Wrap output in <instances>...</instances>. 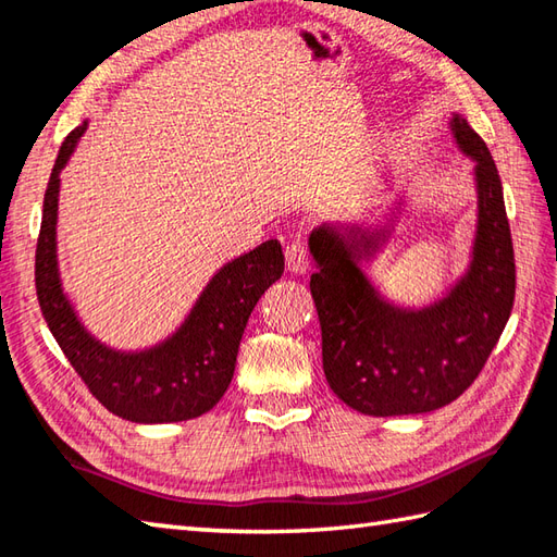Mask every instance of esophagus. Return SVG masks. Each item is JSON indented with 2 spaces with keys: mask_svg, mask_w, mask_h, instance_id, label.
I'll use <instances>...</instances> for the list:
<instances>
[{
  "mask_svg": "<svg viewBox=\"0 0 557 557\" xmlns=\"http://www.w3.org/2000/svg\"><path fill=\"white\" fill-rule=\"evenodd\" d=\"M285 263L289 272H297V275H304L306 270L311 268V258H309V248L301 239H294L285 248Z\"/></svg>",
  "mask_w": 557,
  "mask_h": 557,
  "instance_id": "1",
  "label": "esophagus"
}]
</instances>
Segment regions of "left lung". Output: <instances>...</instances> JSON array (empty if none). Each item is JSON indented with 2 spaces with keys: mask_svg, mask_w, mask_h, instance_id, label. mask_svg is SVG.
Instances as JSON below:
<instances>
[{
  "mask_svg": "<svg viewBox=\"0 0 557 557\" xmlns=\"http://www.w3.org/2000/svg\"><path fill=\"white\" fill-rule=\"evenodd\" d=\"M453 132L476 160L479 232L469 275L443 301L399 311L377 297L357 260L375 251L383 232L321 227L311 234L323 371L345 405L371 417L423 413L455 401L479 377L512 313L517 272L500 174L459 114Z\"/></svg>",
  "mask_w": 557,
  "mask_h": 557,
  "instance_id": "left-lung-1",
  "label": "left lung"
}]
</instances>
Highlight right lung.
I'll return each instance as SVG.
<instances>
[{"mask_svg":"<svg viewBox=\"0 0 557 557\" xmlns=\"http://www.w3.org/2000/svg\"><path fill=\"white\" fill-rule=\"evenodd\" d=\"M86 124L66 138L45 191L42 222L35 246V292L47 327L64 357L104 409L136 423L196 419L218 405L230 387L236 351L253 306L285 272L282 246L270 239L224 265L180 333L144 354H120L92 339L76 321L57 275L54 224L59 172Z\"/></svg>","mask_w":557,"mask_h":557,"instance_id":"obj_1","label":"right lung"}]
</instances>
